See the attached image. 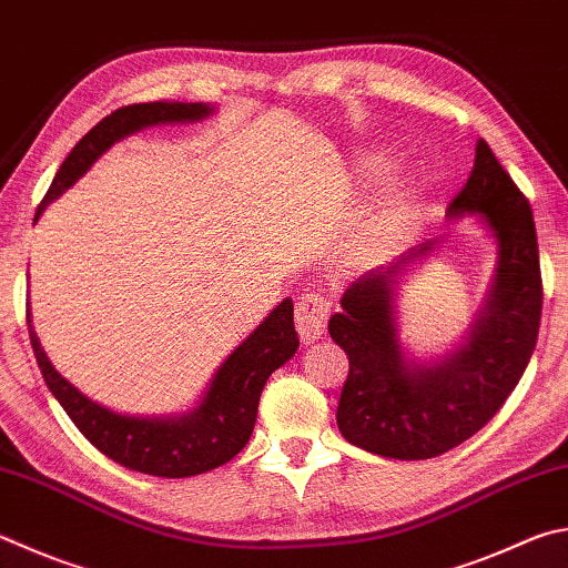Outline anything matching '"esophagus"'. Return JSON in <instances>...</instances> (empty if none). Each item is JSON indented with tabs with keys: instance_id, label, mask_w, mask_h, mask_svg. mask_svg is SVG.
Listing matches in <instances>:
<instances>
[{
	"instance_id": "esophagus-1",
	"label": "esophagus",
	"mask_w": 568,
	"mask_h": 568,
	"mask_svg": "<svg viewBox=\"0 0 568 568\" xmlns=\"http://www.w3.org/2000/svg\"><path fill=\"white\" fill-rule=\"evenodd\" d=\"M329 317V301L317 293H307L297 297L295 303V327L303 343H313L325 333Z\"/></svg>"
}]
</instances>
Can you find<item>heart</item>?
I'll list each match as a JSON object with an SVG mask.
<instances>
[{"instance_id": "b5f03b06", "label": "heart", "mask_w": 568, "mask_h": 568, "mask_svg": "<svg viewBox=\"0 0 568 568\" xmlns=\"http://www.w3.org/2000/svg\"><path fill=\"white\" fill-rule=\"evenodd\" d=\"M395 169L392 153L377 151L359 159V176L377 179ZM419 215V191L412 183H392L377 195L359 221L349 243V257L355 263H383L405 248Z\"/></svg>"}]
</instances>
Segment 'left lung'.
Here are the masks:
<instances>
[{
  "instance_id": "obj_1",
  "label": "left lung",
  "mask_w": 568,
  "mask_h": 568,
  "mask_svg": "<svg viewBox=\"0 0 568 568\" xmlns=\"http://www.w3.org/2000/svg\"><path fill=\"white\" fill-rule=\"evenodd\" d=\"M467 213L487 225L499 261L487 303L457 349L437 363H415L397 337V275L437 241L357 277L339 301L343 313L329 317V337L349 359L337 405V427L349 445L389 459L439 457L477 435L519 385L539 335V245L529 201L484 139L447 209L449 219Z\"/></svg>"
}]
</instances>
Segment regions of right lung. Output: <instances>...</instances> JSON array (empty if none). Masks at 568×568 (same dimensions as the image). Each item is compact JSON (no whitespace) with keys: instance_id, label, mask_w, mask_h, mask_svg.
<instances>
[{"instance_id":"1","label":"right lung","mask_w":568,"mask_h":568,"mask_svg":"<svg viewBox=\"0 0 568 568\" xmlns=\"http://www.w3.org/2000/svg\"><path fill=\"white\" fill-rule=\"evenodd\" d=\"M211 113V104H181V101L131 104L109 113L61 163L44 201L39 203L34 221L51 201H57L69 185L84 176L101 153L126 139L129 133L156 123L201 121ZM27 325L41 377L81 435L121 467L169 479L211 471L231 462L248 445L267 377L285 365L301 345L293 325V301L285 297L219 367L199 407L176 417H133L99 405L67 377H61L41 349L29 313Z\"/></svg>"}]
</instances>
